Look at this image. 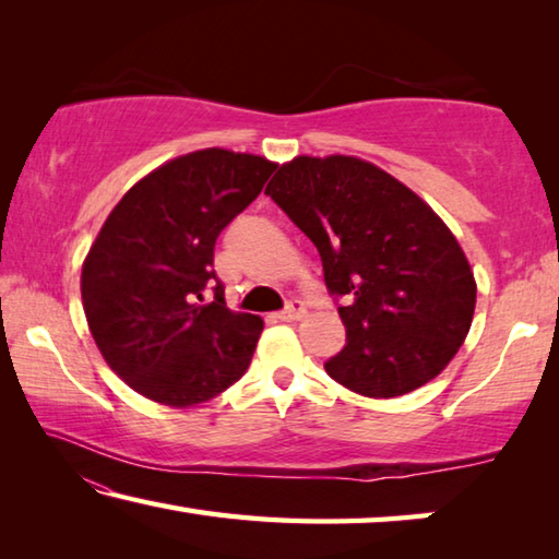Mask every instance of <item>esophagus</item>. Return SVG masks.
I'll use <instances>...</instances> for the list:
<instances>
[{"instance_id":"1","label":"esophagus","mask_w":559,"mask_h":559,"mask_svg":"<svg viewBox=\"0 0 559 559\" xmlns=\"http://www.w3.org/2000/svg\"><path fill=\"white\" fill-rule=\"evenodd\" d=\"M306 313H308L306 302H302V300H298V298H293V300L288 302V306L281 310V313H278V318H281V320H286V323H293V320H300V318H302V316H306Z\"/></svg>"}]
</instances>
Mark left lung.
Returning a JSON list of instances; mask_svg holds the SVG:
<instances>
[{
	"label": "left lung",
	"instance_id": "obj_1",
	"mask_svg": "<svg viewBox=\"0 0 559 559\" xmlns=\"http://www.w3.org/2000/svg\"><path fill=\"white\" fill-rule=\"evenodd\" d=\"M316 243L347 345L325 372L374 400L433 380L468 335L476 281L437 212L400 179L345 155H300L266 187Z\"/></svg>",
	"mask_w": 559,
	"mask_h": 559
}]
</instances>
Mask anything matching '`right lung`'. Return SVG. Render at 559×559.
Here are the masks:
<instances>
[{
    "label": "right lung",
    "instance_id": "right-lung-1",
    "mask_svg": "<svg viewBox=\"0 0 559 559\" xmlns=\"http://www.w3.org/2000/svg\"><path fill=\"white\" fill-rule=\"evenodd\" d=\"M273 169L259 155L197 150L153 169L108 214L81 298L100 355L138 394L185 409L249 370L263 320L226 308L214 243Z\"/></svg>",
    "mask_w": 559,
    "mask_h": 559
}]
</instances>
